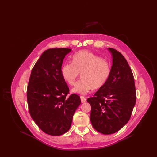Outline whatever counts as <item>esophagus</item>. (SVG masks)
Masks as SVG:
<instances>
[{"label":"esophagus","mask_w":157,"mask_h":157,"mask_svg":"<svg viewBox=\"0 0 157 157\" xmlns=\"http://www.w3.org/2000/svg\"><path fill=\"white\" fill-rule=\"evenodd\" d=\"M81 100L82 103H85V102H86V99L84 97H82V96L81 97Z\"/></svg>","instance_id":"34e87169"}]
</instances>
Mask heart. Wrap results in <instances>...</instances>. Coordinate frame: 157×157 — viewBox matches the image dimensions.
Segmentation results:
<instances>
[{"mask_svg": "<svg viewBox=\"0 0 157 157\" xmlns=\"http://www.w3.org/2000/svg\"><path fill=\"white\" fill-rule=\"evenodd\" d=\"M63 79L74 85L79 76L82 78L75 85L72 92L85 95L92 88L99 89L107 82L111 74L109 62L97 55L88 51H81L73 56L72 62L65 63L61 69Z\"/></svg>", "mask_w": 157, "mask_h": 157, "instance_id": "1", "label": "heart"}]
</instances>
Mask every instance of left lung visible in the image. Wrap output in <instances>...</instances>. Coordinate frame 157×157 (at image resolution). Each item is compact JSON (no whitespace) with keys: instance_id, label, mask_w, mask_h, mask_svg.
I'll use <instances>...</instances> for the list:
<instances>
[{"instance_id":"obj_1","label":"left lung","mask_w":157,"mask_h":157,"mask_svg":"<svg viewBox=\"0 0 157 157\" xmlns=\"http://www.w3.org/2000/svg\"><path fill=\"white\" fill-rule=\"evenodd\" d=\"M112 54L110 76L104 85L89 98L90 120L98 132L112 134L126 125L136 102L132 72L127 60L118 51L108 48Z\"/></svg>"}]
</instances>
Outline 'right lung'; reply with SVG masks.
<instances>
[{"label": "right lung", "instance_id": "right-lung-1", "mask_svg": "<svg viewBox=\"0 0 157 157\" xmlns=\"http://www.w3.org/2000/svg\"><path fill=\"white\" fill-rule=\"evenodd\" d=\"M68 48L46 50L33 67L27 89L30 116L47 134L59 136L70 129L75 111L81 101L73 94L67 97L69 88L61 74Z\"/></svg>", "mask_w": 157, "mask_h": 157}]
</instances>
